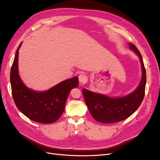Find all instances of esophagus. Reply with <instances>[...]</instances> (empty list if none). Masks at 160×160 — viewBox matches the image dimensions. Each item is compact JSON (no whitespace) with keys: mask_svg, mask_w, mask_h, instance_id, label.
Here are the masks:
<instances>
[{"mask_svg":"<svg viewBox=\"0 0 160 160\" xmlns=\"http://www.w3.org/2000/svg\"><path fill=\"white\" fill-rule=\"evenodd\" d=\"M79 80L80 83H85L86 82L88 81V77H87L86 75L82 73V74H80L79 75Z\"/></svg>","mask_w":160,"mask_h":160,"instance_id":"obj_1","label":"esophagus"}]
</instances>
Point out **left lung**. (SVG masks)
I'll use <instances>...</instances> for the list:
<instances>
[{"label":"left lung","mask_w":160,"mask_h":160,"mask_svg":"<svg viewBox=\"0 0 160 160\" xmlns=\"http://www.w3.org/2000/svg\"><path fill=\"white\" fill-rule=\"evenodd\" d=\"M130 49L139 56L142 65V77L138 88L132 93L122 98H110L94 93L86 89H82L84 99L90 113L99 122L111 123L128 118L141 105L145 95L146 72L141 53L132 43H129Z\"/></svg>","instance_id":"obj_1"}]
</instances>
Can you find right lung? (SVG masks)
Returning a JSON list of instances; mask_svg holds the SVG:
<instances>
[{"label":"right lung","mask_w":160,"mask_h":160,"mask_svg":"<svg viewBox=\"0 0 160 160\" xmlns=\"http://www.w3.org/2000/svg\"><path fill=\"white\" fill-rule=\"evenodd\" d=\"M11 69V85L12 98L17 108L28 118L41 123H51L62 115L66 101L72 89L77 88V77L61 82L49 90L38 92L23 83L18 75V49Z\"/></svg>","instance_id":"right-lung-1"}]
</instances>
